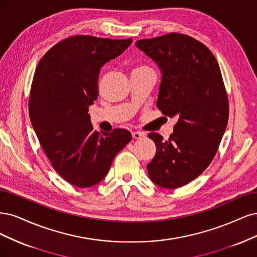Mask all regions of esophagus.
I'll use <instances>...</instances> for the list:
<instances>
[{"label":"esophagus","mask_w":257,"mask_h":257,"mask_svg":"<svg viewBox=\"0 0 257 257\" xmlns=\"http://www.w3.org/2000/svg\"><path fill=\"white\" fill-rule=\"evenodd\" d=\"M144 136L145 135L141 131H134V132H132V137H134L135 139H142Z\"/></svg>","instance_id":"1"}]
</instances>
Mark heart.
Here are the masks:
<instances>
[{"mask_svg":"<svg viewBox=\"0 0 257 257\" xmlns=\"http://www.w3.org/2000/svg\"><path fill=\"white\" fill-rule=\"evenodd\" d=\"M141 68H148V67H146V66H142V67H139L137 69H141Z\"/></svg>","mask_w":257,"mask_h":257,"instance_id":"1","label":"heart"}]
</instances>
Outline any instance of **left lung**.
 Segmentation results:
<instances>
[{
    "label": "left lung",
    "mask_w": 257,
    "mask_h": 257,
    "mask_svg": "<svg viewBox=\"0 0 257 257\" xmlns=\"http://www.w3.org/2000/svg\"><path fill=\"white\" fill-rule=\"evenodd\" d=\"M162 78L157 106L178 116L169 140L148 135L157 147L147 172L156 185L183 187L207 169L218 152L228 120V99L216 57L201 41L179 33L138 40Z\"/></svg>",
    "instance_id": "8db88e82"
}]
</instances>
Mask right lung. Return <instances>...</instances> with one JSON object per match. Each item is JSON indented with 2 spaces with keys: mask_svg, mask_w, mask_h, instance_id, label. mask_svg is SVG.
Listing matches in <instances>:
<instances>
[{
  "mask_svg": "<svg viewBox=\"0 0 257 257\" xmlns=\"http://www.w3.org/2000/svg\"><path fill=\"white\" fill-rule=\"evenodd\" d=\"M132 39L76 35L57 43L37 65L29 114L39 143L62 178L79 188L97 185L132 139L125 129L94 130L88 106L98 97L102 66Z\"/></svg>",
  "mask_w": 257,
  "mask_h": 257,
  "instance_id": "1",
  "label": "right lung"
}]
</instances>
